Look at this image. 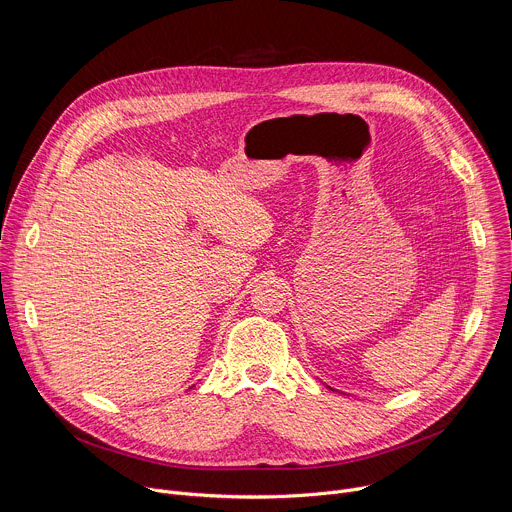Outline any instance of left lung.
Masks as SVG:
<instances>
[{
  "instance_id": "obj_1",
  "label": "left lung",
  "mask_w": 512,
  "mask_h": 512,
  "mask_svg": "<svg viewBox=\"0 0 512 512\" xmlns=\"http://www.w3.org/2000/svg\"><path fill=\"white\" fill-rule=\"evenodd\" d=\"M330 389H332V387H330ZM332 391H334V389H332Z\"/></svg>"
}]
</instances>
